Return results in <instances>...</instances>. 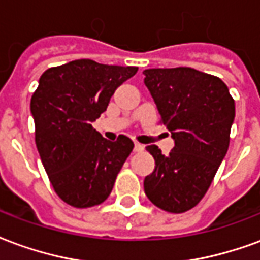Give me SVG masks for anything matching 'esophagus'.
Segmentation results:
<instances>
[{
    "label": "esophagus",
    "instance_id": "obj_1",
    "mask_svg": "<svg viewBox=\"0 0 260 260\" xmlns=\"http://www.w3.org/2000/svg\"><path fill=\"white\" fill-rule=\"evenodd\" d=\"M134 150H135V152H142V150H143V145H141V143H135Z\"/></svg>",
    "mask_w": 260,
    "mask_h": 260
}]
</instances>
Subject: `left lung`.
<instances>
[{
    "mask_svg": "<svg viewBox=\"0 0 260 260\" xmlns=\"http://www.w3.org/2000/svg\"><path fill=\"white\" fill-rule=\"evenodd\" d=\"M143 75L160 122L174 139L169 156L156 145L146 147L156 166L143 181L145 193L166 212L184 213L205 196L229 150L234 100L220 78L193 68H153Z\"/></svg>",
    "mask_w": 260,
    "mask_h": 260,
    "instance_id": "1",
    "label": "left lung"
}]
</instances>
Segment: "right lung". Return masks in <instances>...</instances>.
Here are the masks:
<instances>
[{"label":"right lung","instance_id":"right-lung-1","mask_svg":"<svg viewBox=\"0 0 260 260\" xmlns=\"http://www.w3.org/2000/svg\"><path fill=\"white\" fill-rule=\"evenodd\" d=\"M136 72V67L76 59L47 69L39 79L30 100L37 150L54 191L71 206L83 209L106 201L134 149L128 136L107 141L91 122Z\"/></svg>","mask_w":260,"mask_h":260}]
</instances>
